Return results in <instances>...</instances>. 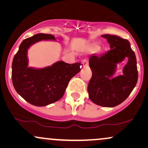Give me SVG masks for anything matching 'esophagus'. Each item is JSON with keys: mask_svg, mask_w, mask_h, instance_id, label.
<instances>
[{"mask_svg": "<svg viewBox=\"0 0 148 148\" xmlns=\"http://www.w3.org/2000/svg\"><path fill=\"white\" fill-rule=\"evenodd\" d=\"M83 64H84V67H87V66H88V59H84V60H83Z\"/></svg>", "mask_w": 148, "mask_h": 148, "instance_id": "1", "label": "esophagus"}]
</instances>
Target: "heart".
<instances>
[{
	"instance_id": "b5f03b06",
	"label": "heart",
	"mask_w": 148,
	"mask_h": 148,
	"mask_svg": "<svg viewBox=\"0 0 148 148\" xmlns=\"http://www.w3.org/2000/svg\"><path fill=\"white\" fill-rule=\"evenodd\" d=\"M99 50V47H93L92 49H91V51H98Z\"/></svg>"
}]
</instances>
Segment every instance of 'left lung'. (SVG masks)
I'll list each match as a JSON object with an SVG mask.
<instances>
[{
    "label": "left lung",
    "instance_id": "1",
    "mask_svg": "<svg viewBox=\"0 0 148 148\" xmlns=\"http://www.w3.org/2000/svg\"><path fill=\"white\" fill-rule=\"evenodd\" d=\"M101 37L106 39L111 49L100 56L93 55L90 58L89 64L92 75L88 84V91L93 103L101 106L114 107L123 102L136 85V58L126 39L110 34ZM125 57L128 58V62L124 68L123 74L111 78L116 64Z\"/></svg>",
    "mask_w": 148,
    "mask_h": 148
}]
</instances>
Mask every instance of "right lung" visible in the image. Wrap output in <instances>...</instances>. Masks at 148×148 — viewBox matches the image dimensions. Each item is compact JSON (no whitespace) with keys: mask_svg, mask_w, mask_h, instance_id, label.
<instances>
[{"mask_svg":"<svg viewBox=\"0 0 148 148\" xmlns=\"http://www.w3.org/2000/svg\"><path fill=\"white\" fill-rule=\"evenodd\" d=\"M42 40H53L51 34L39 33L25 39L14 55L12 64V80L14 89L25 101L43 106L62 98L69 81L81 71L80 62L68 64L63 61L43 69L28 67L27 51L30 45Z\"/></svg>","mask_w":148,"mask_h":148,"instance_id":"obj_1","label":"right lung"}]
</instances>
